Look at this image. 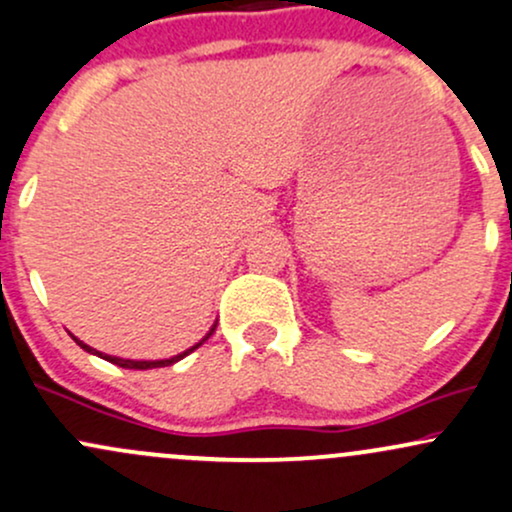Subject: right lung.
<instances>
[{
    "label": "right lung",
    "instance_id": "right-lung-1",
    "mask_svg": "<svg viewBox=\"0 0 512 512\" xmlns=\"http://www.w3.org/2000/svg\"><path fill=\"white\" fill-rule=\"evenodd\" d=\"M214 330H216V325L211 327L209 330V334L207 337L202 339V342H207V339L211 337V334H214ZM74 342L81 346V349L84 351H88V354H98L101 358H105V361H110V363H115V366H120V368H134V370H149V368H163V366H173V363H178L180 358H185L187 354H192V351L197 349V346H202V342H199L197 346H192V349H187L185 354H178V356H173V358H166V361H129V358H117V356H108V354H101V351H96V349H91V346H86L84 342H79V339L74 337Z\"/></svg>",
    "mask_w": 512,
    "mask_h": 512
}]
</instances>
